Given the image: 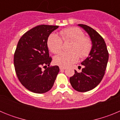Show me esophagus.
<instances>
[{
    "mask_svg": "<svg viewBox=\"0 0 120 120\" xmlns=\"http://www.w3.org/2000/svg\"><path fill=\"white\" fill-rule=\"evenodd\" d=\"M59 69L61 70H65L66 69V67L62 66H59Z\"/></svg>",
    "mask_w": 120,
    "mask_h": 120,
    "instance_id": "esophagus-1",
    "label": "esophagus"
}]
</instances>
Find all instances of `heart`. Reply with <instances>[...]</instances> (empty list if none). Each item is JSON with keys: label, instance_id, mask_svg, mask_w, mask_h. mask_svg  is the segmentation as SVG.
<instances>
[{"label": "heart", "instance_id": "b5f03b06", "mask_svg": "<svg viewBox=\"0 0 120 120\" xmlns=\"http://www.w3.org/2000/svg\"><path fill=\"white\" fill-rule=\"evenodd\" d=\"M59 34L64 41H72V43L69 47L70 52H62L55 57L54 62L56 64L68 67L77 62L79 56L81 58L88 56L93 47L91 40L85 36L80 29L77 27H68L61 30ZM62 39L56 34L50 35L47 45L52 52L55 54L61 52L63 47Z\"/></svg>", "mask_w": 120, "mask_h": 120}]
</instances>
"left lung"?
Wrapping results in <instances>:
<instances>
[{
  "mask_svg": "<svg viewBox=\"0 0 120 120\" xmlns=\"http://www.w3.org/2000/svg\"><path fill=\"white\" fill-rule=\"evenodd\" d=\"M78 26L88 34L91 40L92 50L88 56L81 62V73L75 70L70 78L72 87L79 92H86L96 88L102 80L108 64L109 53L105 40L97 31L85 24Z\"/></svg>",
  "mask_w": 120,
  "mask_h": 120,
  "instance_id": "1",
  "label": "left lung"
}]
</instances>
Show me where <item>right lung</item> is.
Masks as SVG:
<instances>
[{"instance_id": "1", "label": "right lung", "mask_w": 120, "mask_h": 120, "mask_svg": "<svg viewBox=\"0 0 120 120\" xmlns=\"http://www.w3.org/2000/svg\"><path fill=\"white\" fill-rule=\"evenodd\" d=\"M58 26L41 24L26 32L19 40L14 56L15 70L19 81L30 91L43 94L53 86L59 71L57 65L50 66L47 40ZM44 71L42 67H47Z\"/></svg>"}]
</instances>
